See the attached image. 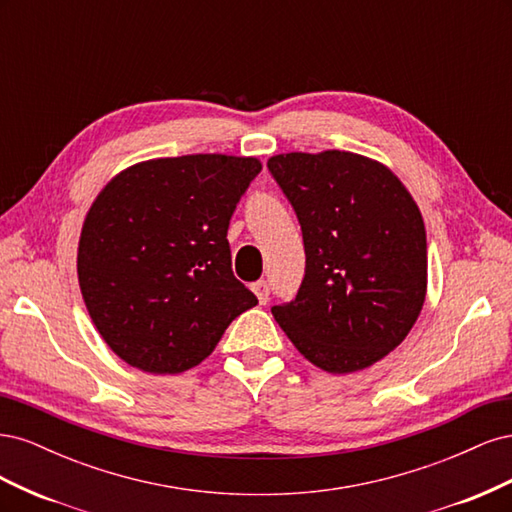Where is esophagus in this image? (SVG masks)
Listing matches in <instances>:
<instances>
[{"mask_svg": "<svg viewBox=\"0 0 512 512\" xmlns=\"http://www.w3.org/2000/svg\"><path fill=\"white\" fill-rule=\"evenodd\" d=\"M252 290H254V294L258 297V301L265 305L267 301H269V294H271V286H269V282L267 280H260V282H256L254 286H252Z\"/></svg>", "mask_w": 512, "mask_h": 512, "instance_id": "esophagus-1", "label": "esophagus"}]
</instances>
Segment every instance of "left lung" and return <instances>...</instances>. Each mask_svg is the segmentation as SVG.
<instances>
[{
    "mask_svg": "<svg viewBox=\"0 0 512 512\" xmlns=\"http://www.w3.org/2000/svg\"><path fill=\"white\" fill-rule=\"evenodd\" d=\"M297 213L305 277L271 312L309 363L352 374L404 342L427 292L423 215L391 168L359 153H280L267 162Z\"/></svg>",
    "mask_w": 512,
    "mask_h": 512,
    "instance_id": "obj_1",
    "label": "left lung"
}]
</instances>
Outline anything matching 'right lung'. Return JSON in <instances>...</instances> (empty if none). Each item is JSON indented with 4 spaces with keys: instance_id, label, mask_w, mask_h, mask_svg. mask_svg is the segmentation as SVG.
<instances>
[{
    "instance_id": "obj_1",
    "label": "right lung",
    "mask_w": 512,
    "mask_h": 512,
    "mask_svg": "<svg viewBox=\"0 0 512 512\" xmlns=\"http://www.w3.org/2000/svg\"><path fill=\"white\" fill-rule=\"evenodd\" d=\"M256 158L138 162L104 185L81 230L79 286L98 333L149 374H181L258 303L232 275L228 224Z\"/></svg>"
}]
</instances>
